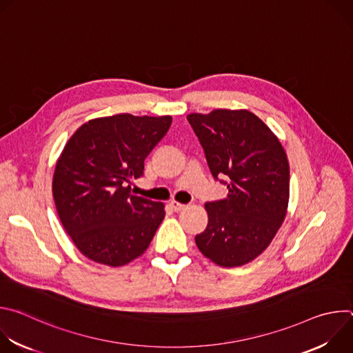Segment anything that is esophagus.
Masks as SVG:
<instances>
[{"label":"esophagus","instance_id":"obj_1","mask_svg":"<svg viewBox=\"0 0 353 353\" xmlns=\"http://www.w3.org/2000/svg\"><path fill=\"white\" fill-rule=\"evenodd\" d=\"M170 207L173 208V211H176V212H179V211H181V210H184L185 208V205L184 204H180V203H177V201H172L170 203Z\"/></svg>","mask_w":353,"mask_h":353}]
</instances>
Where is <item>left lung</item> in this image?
I'll return each mask as SVG.
<instances>
[{
    "instance_id": "8db88e82",
    "label": "left lung",
    "mask_w": 353,
    "mask_h": 353,
    "mask_svg": "<svg viewBox=\"0 0 353 353\" xmlns=\"http://www.w3.org/2000/svg\"><path fill=\"white\" fill-rule=\"evenodd\" d=\"M226 198L205 204L207 229L196 247L221 267L253 261L281 228L289 203V163L276 135L248 110L218 109L187 116Z\"/></svg>"
}]
</instances>
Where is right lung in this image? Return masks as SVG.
<instances>
[{"mask_svg": "<svg viewBox=\"0 0 353 353\" xmlns=\"http://www.w3.org/2000/svg\"><path fill=\"white\" fill-rule=\"evenodd\" d=\"M172 124L170 116L116 114L82 124L57 161L53 196L81 253L110 267L139 257L165 218V205L131 192L143 161Z\"/></svg>", "mask_w": 353, "mask_h": 353, "instance_id": "obj_1", "label": "right lung"}]
</instances>
